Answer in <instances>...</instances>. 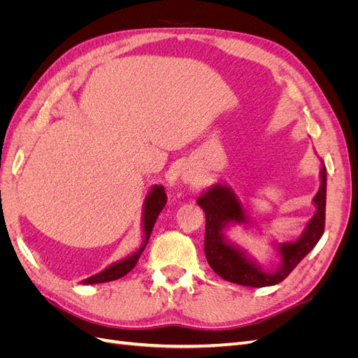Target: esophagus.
<instances>
[{
    "label": "esophagus",
    "mask_w": 358,
    "mask_h": 358,
    "mask_svg": "<svg viewBox=\"0 0 358 358\" xmlns=\"http://www.w3.org/2000/svg\"><path fill=\"white\" fill-rule=\"evenodd\" d=\"M192 179H194V178H192L191 175H183V178H182V180L185 182V183H191V182H192Z\"/></svg>",
    "instance_id": "obj_1"
}]
</instances>
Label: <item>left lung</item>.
<instances>
[{"label": "left lung", "instance_id": "obj_1", "mask_svg": "<svg viewBox=\"0 0 358 358\" xmlns=\"http://www.w3.org/2000/svg\"><path fill=\"white\" fill-rule=\"evenodd\" d=\"M320 179V189L312 200L317 210L306 224L305 230L294 242L275 243V249L280 255V264L276 270H264L257 259L249 257L243 249L230 242L225 236V230L234 224H251L242 201L236 196L233 188L225 183H215L213 187L206 189L197 199V204L206 215L204 254L213 272L229 282L254 288L282 282L301 259L315 248L324 233L327 173L322 161Z\"/></svg>", "mask_w": 358, "mask_h": 358}]
</instances>
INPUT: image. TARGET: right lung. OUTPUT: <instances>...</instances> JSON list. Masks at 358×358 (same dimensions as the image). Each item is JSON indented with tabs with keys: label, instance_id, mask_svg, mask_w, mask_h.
Here are the masks:
<instances>
[{
	"label": "right lung",
	"instance_id": "add662e5",
	"mask_svg": "<svg viewBox=\"0 0 358 358\" xmlns=\"http://www.w3.org/2000/svg\"><path fill=\"white\" fill-rule=\"evenodd\" d=\"M167 203V194L162 185H154L148 192V196L143 203V216H142V229H143V243L140 246L136 252H133L129 257L119 259V262L110 264L107 268L101 270L100 273L94 276H90L88 279L82 280L83 285H92V284H103V282H110V280H116L119 278L125 276L129 270H133L137 264L140 255L145 251L148 245V241L152 233L154 224L158 218L159 212L164 209Z\"/></svg>",
	"mask_w": 358,
	"mask_h": 358
}]
</instances>
